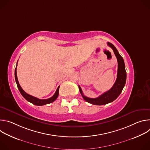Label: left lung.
I'll use <instances>...</instances> for the list:
<instances>
[{
	"mask_svg": "<svg viewBox=\"0 0 150 150\" xmlns=\"http://www.w3.org/2000/svg\"><path fill=\"white\" fill-rule=\"evenodd\" d=\"M108 45L113 49L118 63L117 79L113 85V86L111 88L110 90L104 93L98 97L96 98H91L83 95L81 88L80 87L79 85H78L80 93L82 95L83 98L88 103L94 105H104L113 101L120 94L126 83V72L125 70V65L123 59L117 50L114 46V45H113L109 42H108Z\"/></svg>",
	"mask_w": 150,
	"mask_h": 150,
	"instance_id": "1",
	"label": "left lung"
}]
</instances>
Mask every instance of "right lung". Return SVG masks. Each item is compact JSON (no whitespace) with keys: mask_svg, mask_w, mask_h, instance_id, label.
Returning a JSON list of instances; mask_svg holds the SVG:
<instances>
[{"mask_svg":"<svg viewBox=\"0 0 150 150\" xmlns=\"http://www.w3.org/2000/svg\"><path fill=\"white\" fill-rule=\"evenodd\" d=\"M17 63H18V62H17ZM16 67H17V65H16ZM15 81H16V85H17L19 91H20L21 95H22L24 97V98L25 99H26L28 101L33 103L34 105H45V104H47L51 103L53 102L54 101H55L56 100V98H57L58 96H59V90L60 86L58 87V88L56 90V91L54 93V94L52 97H50V98H49L48 99H43V100L39 99V98H38L37 97H33V96L27 94V93H25L23 90V88H21V87L20 86V85L19 83V82H18V78H17V75H16V67L15 70Z\"/></svg>","mask_w":150,"mask_h":150,"instance_id":"right-lung-1","label":"right lung"}]
</instances>
